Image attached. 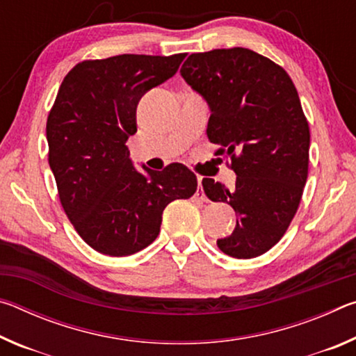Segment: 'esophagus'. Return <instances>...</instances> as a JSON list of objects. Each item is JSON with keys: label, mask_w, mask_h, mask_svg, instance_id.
Returning <instances> with one entry per match:
<instances>
[{"label": "esophagus", "mask_w": 356, "mask_h": 356, "mask_svg": "<svg viewBox=\"0 0 356 356\" xmlns=\"http://www.w3.org/2000/svg\"><path fill=\"white\" fill-rule=\"evenodd\" d=\"M202 177L197 176V191H196V200H201V201H206V195H204V190H202Z\"/></svg>", "instance_id": "1"}]
</instances>
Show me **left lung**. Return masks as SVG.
<instances>
[{
    "mask_svg": "<svg viewBox=\"0 0 356 356\" xmlns=\"http://www.w3.org/2000/svg\"><path fill=\"white\" fill-rule=\"evenodd\" d=\"M184 80L210 106L207 136L229 156L237 174L229 191L202 179L209 200L227 202L236 229L216 240L225 254L251 259L284 236L308 179L309 125L287 72L248 48L193 53L180 69Z\"/></svg>",
    "mask_w": 356,
    "mask_h": 356,
    "instance_id": "obj_1",
    "label": "left lung"
}]
</instances>
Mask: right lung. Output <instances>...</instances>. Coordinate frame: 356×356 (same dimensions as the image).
I'll use <instances>...</instances> for the list:
<instances>
[{
    "label": "right lung",
    "mask_w": 356,
    "mask_h": 356,
    "mask_svg": "<svg viewBox=\"0 0 356 356\" xmlns=\"http://www.w3.org/2000/svg\"><path fill=\"white\" fill-rule=\"evenodd\" d=\"M185 53L86 59L59 86L47 119L48 163L75 231L92 250L122 257L141 251L160 232L174 200L196 193L195 172L182 163L163 171L134 168L129 138L138 102L176 74Z\"/></svg>",
    "instance_id": "obj_1"
}]
</instances>
